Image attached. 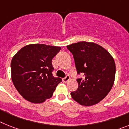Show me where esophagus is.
Here are the masks:
<instances>
[{
	"mask_svg": "<svg viewBox=\"0 0 129 129\" xmlns=\"http://www.w3.org/2000/svg\"><path fill=\"white\" fill-rule=\"evenodd\" d=\"M69 80H70V76H69V75H67V76L64 78L63 79H62V81H63L64 83H66V82H67L69 81Z\"/></svg>",
	"mask_w": 129,
	"mask_h": 129,
	"instance_id": "obj_1",
	"label": "esophagus"
}]
</instances>
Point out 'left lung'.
I'll return each instance as SVG.
<instances>
[{"label": "left lung", "mask_w": 129, "mask_h": 129, "mask_svg": "<svg viewBox=\"0 0 129 129\" xmlns=\"http://www.w3.org/2000/svg\"><path fill=\"white\" fill-rule=\"evenodd\" d=\"M74 59L77 73L84 74L78 78V88L71 93L79 104L91 106L102 101L112 88L116 67L110 53L100 45L80 41L67 45Z\"/></svg>", "instance_id": "left-lung-1"}]
</instances>
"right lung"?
<instances>
[{
	"instance_id": "1",
	"label": "right lung",
	"mask_w": 129,
	"mask_h": 129,
	"mask_svg": "<svg viewBox=\"0 0 129 129\" xmlns=\"http://www.w3.org/2000/svg\"><path fill=\"white\" fill-rule=\"evenodd\" d=\"M60 47L31 44L22 47L11 61L12 80L24 99L34 104L43 103L52 97L62 82L53 76L52 60Z\"/></svg>"
}]
</instances>
